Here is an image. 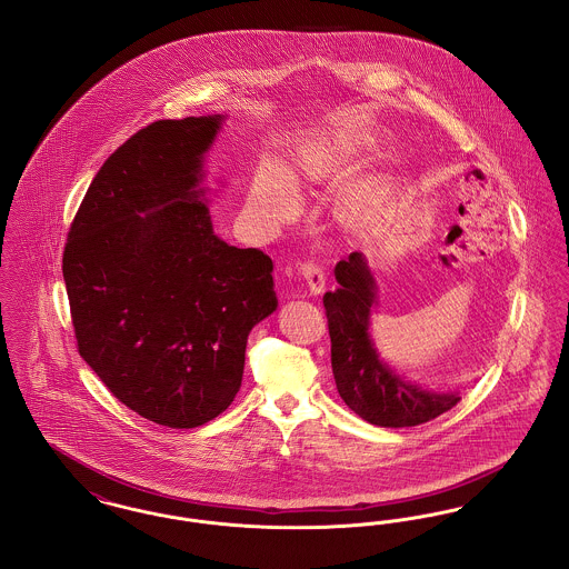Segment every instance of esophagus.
<instances>
[{"instance_id": "obj_1", "label": "esophagus", "mask_w": 569, "mask_h": 569, "mask_svg": "<svg viewBox=\"0 0 569 569\" xmlns=\"http://www.w3.org/2000/svg\"><path fill=\"white\" fill-rule=\"evenodd\" d=\"M300 272H302V277H305L307 288H309L311 295L325 292L326 274L325 271H322V267H318L316 262H302Z\"/></svg>"}]
</instances>
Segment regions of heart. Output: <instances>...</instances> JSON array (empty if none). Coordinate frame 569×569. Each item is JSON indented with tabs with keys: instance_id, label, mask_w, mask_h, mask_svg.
<instances>
[{
	"instance_id": "obj_1",
	"label": "heart",
	"mask_w": 569,
	"mask_h": 569,
	"mask_svg": "<svg viewBox=\"0 0 569 569\" xmlns=\"http://www.w3.org/2000/svg\"><path fill=\"white\" fill-rule=\"evenodd\" d=\"M298 168L302 172L311 174L318 170V160L302 158ZM292 198H295L292 186H290V179L283 172V168L272 162L262 163V168L253 177V183L249 190L251 211L267 217L283 216L290 209Z\"/></svg>"
}]
</instances>
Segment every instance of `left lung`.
<instances>
[{
	"label": "left lung",
	"instance_id": "8db88e82",
	"mask_svg": "<svg viewBox=\"0 0 569 569\" xmlns=\"http://www.w3.org/2000/svg\"><path fill=\"white\" fill-rule=\"evenodd\" d=\"M337 288L325 295L330 362L337 390L362 420L403 429L433 420L460 401L459 392H437L401 378L371 339V311L378 286L360 251L335 267Z\"/></svg>",
	"mask_w": 569,
	"mask_h": 569
}]
</instances>
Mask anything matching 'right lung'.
<instances>
[{"label": "right lung", "mask_w": 569, "mask_h": 569, "mask_svg": "<svg viewBox=\"0 0 569 569\" xmlns=\"http://www.w3.org/2000/svg\"><path fill=\"white\" fill-rule=\"evenodd\" d=\"M223 117L156 121L82 198L63 281L82 360L138 416L193 429L234 401L251 328L277 309L272 260L213 232L202 160Z\"/></svg>", "instance_id": "right-lung-1"}]
</instances>
